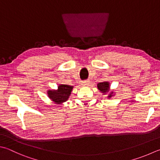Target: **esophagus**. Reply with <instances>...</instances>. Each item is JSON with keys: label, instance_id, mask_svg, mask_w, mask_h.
Masks as SVG:
<instances>
[{"label": "esophagus", "instance_id": "esophagus-1", "mask_svg": "<svg viewBox=\"0 0 160 160\" xmlns=\"http://www.w3.org/2000/svg\"><path fill=\"white\" fill-rule=\"evenodd\" d=\"M90 81L89 80H86V81H83V83L85 86H88L89 84H90Z\"/></svg>", "mask_w": 160, "mask_h": 160}]
</instances>
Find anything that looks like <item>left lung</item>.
Instances as JSON below:
<instances>
[{"mask_svg": "<svg viewBox=\"0 0 160 160\" xmlns=\"http://www.w3.org/2000/svg\"><path fill=\"white\" fill-rule=\"evenodd\" d=\"M98 88L99 90H101L102 92H106L108 90V88H109V84H108V82H102V83H99L98 84ZM111 97V94L110 95H108V98Z\"/></svg>", "mask_w": 160, "mask_h": 160, "instance_id": "left-lung-1", "label": "left lung"}]
</instances>
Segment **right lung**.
<instances>
[{
    "instance_id": "add662e5",
    "label": "right lung",
    "mask_w": 160,
    "mask_h": 160,
    "mask_svg": "<svg viewBox=\"0 0 160 160\" xmlns=\"http://www.w3.org/2000/svg\"><path fill=\"white\" fill-rule=\"evenodd\" d=\"M73 87L65 84H62L58 86L57 90H49L48 91L49 97L57 104H61L62 102L67 101Z\"/></svg>"
}]
</instances>
